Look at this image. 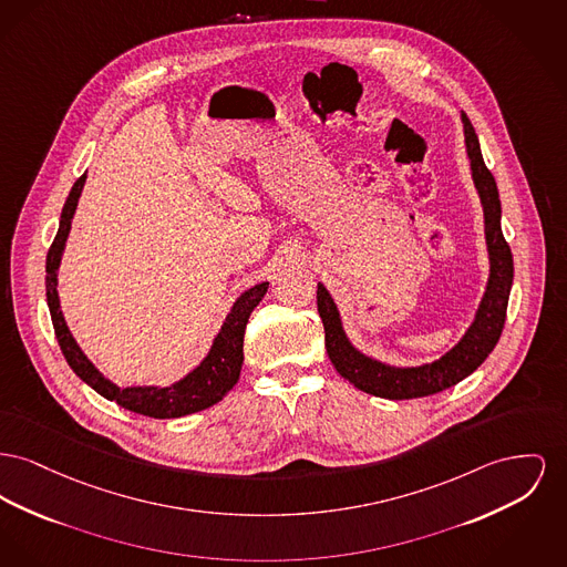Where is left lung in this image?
<instances>
[{
	"mask_svg": "<svg viewBox=\"0 0 567 567\" xmlns=\"http://www.w3.org/2000/svg\"><path fill=\"white\" fill-rule=\"evenodd\" d=\"M463 126L473 182L484 205L486 241L491 252V280L475 315V321L468 328L465 338L433 364L420 368L383 367L374 360H368L349 344L330 293L326 291L323 285H317V310L323 321L326 349L333 368L358 390L379 399H422L456 385L491 355V351L499 342L505 326L507 300L514 280V259L509 244L505 241L501 231L499 190L493 173L484 165L477 134L465 113Z\"/></svg>",
	"mask_w": 567,
	"mask_h": 567,
	"instance_id": "obj_1",
	"label": "left lung"
}]
</instances>
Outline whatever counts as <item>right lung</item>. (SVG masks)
I'll use <instances>...</instances> for the list:
<instances>
[{
	"mask_svg": "<svg viewBox=\"0 0 567 567\" xmlns=\"http://www.w3.org/2000/svg\"><path fill=\"white\" fill-rule=\"evenodd\" d=\"M83 184H85V175H81L74 182L66 203H64V209H62L60 229L47 252V280H44L47 301H49V310H51L55 338L66 358L68 367L72 368L76 372V377H81L104 399L113 400L133 413L156 417V420L182 417V415L203 411V409L220 402L234 390V385L239 379V370L244 364L246 323H248V317L255 310V306L266 296L267 282L248 289L246 293H241L239 300L235 301L234 310L229 312L227 321L223 323L220 332L216 336L209 355L186 379H182L179 383H175L171 388H124L122 390V388L113 385L109 379L102 377L96 368L92 367V362L81 353L74 338L68 332L64 317L60 312L58 291H55L58 267H60L64 241L70 231V220L74 216L76 200L81 197Z\"/></svg>",
	"mask_w": 567,
	"mask_h": 567,
	"instance_id": "add662e5",
	"label": "right lung"
}]
</instances>
